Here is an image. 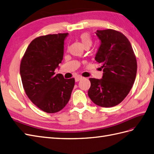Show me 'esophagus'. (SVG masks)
I'll return each mask as SVG.
<instances>
[{
  "label": "esophagus",
  "mask_w": 154,
  "mask_h": 154,
  "mask_svg": "<svg viewBox=\"0 0 154 154\" xmlns=\"http://www.w3.org/2000/svg\"><path fill=\"white\" fill-rule=\"evenodd\" d=\"M82 79H83V77H82L81 75H78V76H77V77H75V81H76V82L79 81L80 80Z\"/></svg>",
  "instance_id": "1"
}]
</instances>
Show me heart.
<instances>
[{
  "instance_id": "b5f03b06",
  "label": "heart",
  "mask_w": 154,
  "mask_h": 154,
  "mask_svg": "<svg viewBox=\"0 0 154 154\" xmlns=\"http://www.w3.org/2000/svg\"><path fill=\"white\" fill-rule=\"evenodd\" d=\"M79 39H80L82 43V45H83L85 48H86V47L89 48L92 44V37L90 36V34L88 32H83L79 34Z\"/></svg>"
}]
</instances>
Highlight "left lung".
Here are the masks:
<instances>
[{
  "mask_svg": "<svg viewBox=\"0 0 154 154\" xmlns=\"http://www.w3.org/2000/svg\"><path fill=\"white\" fill-rule=\"evenodd\" d=\"M101 45L95 60L102 65L101 79L90 78L88 95L94 103L111 107L120 103L131 90L135 82L137 64L129 39L113 29L97 30Z\"/></svg>",
  "mask_w": 154,
  "mask_h": 154,
  "instance_id": "left-lung-1",
  "label": "left lung"
}]
</instances>
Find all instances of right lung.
I'll use <instances>...</instances> for the list:
<instances>
[{
	"instance_id": "1",
	"label": "right lung",
	"mask_w": 154,
	"mask_h": 154,
	"mask_svg": "<svg viewBox=\"0 0 154 154\" xmlns=\"http://www.w3.org/2000/svg\"><path fill=\"white\" fill-rule=\"evenodd\" d=\"M68 33L48 34L30 42L21 59L20 74L29 100L47 113H55L68 103L75 79H64L54 70L62 62Z\"/></svg>"
}]
</instances>
